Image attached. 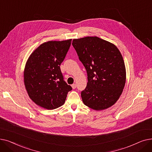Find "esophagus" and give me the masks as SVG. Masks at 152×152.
Segmentation results:
<instances>
[{
	"label": "esophagus",
	"instance_id": "obj_1",
	"mask_svg": "<svg viewBox=\"0 0 152 152\" xmlns=\"http://www.w3.org/2000/svg\"><path fill=\"white\" fill-rule=\"evenodd\" d=\"M72 88H73V89L76 88V87H77V85H76V84H75V83L72 84Z\"/></svg>",
	"mask_w": 152,
	"mask_h": 152
}]
</instances>
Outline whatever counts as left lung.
Returning a JSON list of instances; mask_svg holds the SVG:
<instances>
[{
  "label": "left lung",
  "instance_id": "8db88e82",
  "mask_svg": "<svg viewBox=\"0 0 152 152\" xmlns=\"http://www.w3.org/2000/svg\"><path fill=\"white\" fill-rule=\"evenodd\" d=\"M78 58L86 69L88 83L81 92L85 105L100 111L115 103L126 80L124 62L118 48L96 37L72 41Z\"/></svg>",
  "mask_w": 152,
  "mask_h": 152
}]
</instances>
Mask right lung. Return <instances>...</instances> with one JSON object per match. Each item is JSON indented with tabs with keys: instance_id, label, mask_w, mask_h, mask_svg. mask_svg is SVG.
<instances>
[{
	"instance_id": "add662e5",
	"label": "right lung",
	"mask_w": 152,
	"mask_h": 152,
	"mask_svg": "<svg viewBox=\"0 0 152 152\" xmlns=\"http://www.w3.org/2000/svg\"><path fill=\"white\" fill-rule=\"evenodd\" d=\"M72 39L49 41L41 44L29 57L24 69V84L33 102L47 110L63 105L72 87L64 80L60 66Z\"/></svg>"
}]
</instances>
